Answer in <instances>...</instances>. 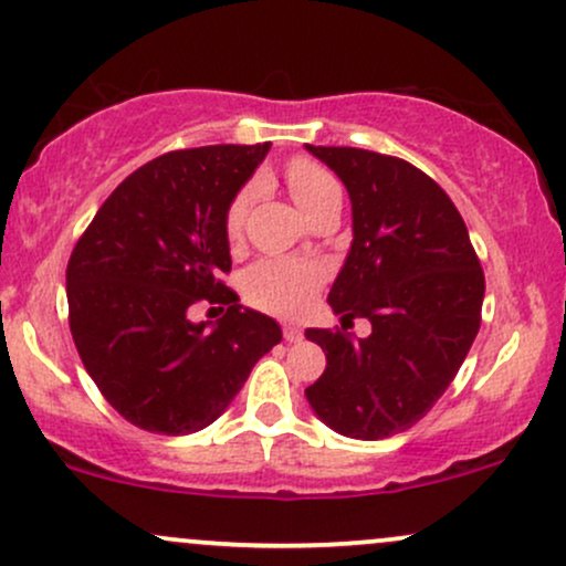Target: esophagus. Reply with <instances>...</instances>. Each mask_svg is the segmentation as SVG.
Listing matches in <instances>:
<instances>
[{
  "mask_svg": "<svg viewBox=\"0 0 566 566\" xmlns=\"http://www.w3.org/2000/svg\"><path fill=\"white\" fill-rule=\"evenodd\" d=\"M284 340L287 343H297L303 337V333H301V327H297V324H284Z\"/></svg>",
  "mask_w": 566,
  "mask_h": 566,
  "instance_id": "1",
  "label": "esophagus"
}]
</instances>
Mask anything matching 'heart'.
Segmentation results:
<instances>
[{
    "instance_id": "obj_1",
    "label": "heart",
    "mask_w": 566,
    "mask_h": 566,
    "mask_svg": "<svg viewBox=\"0 0 566 566\" xmlns=\"http://www.w3.org/2000/svg\"><path fill=\"white\" fill-rule=\"evenodd\" d=\"M292 199L301 205L305 216L316 210L322 201H327L333 193L340 191L337 180L329 175L319 161L297 157L292 159L284 170ZM255 199V186H244L237 197L231 199L229 212H226V233L231 239H239L244 229L247 210ZM322 269L301 258H263L252 263L242 276V295L244 301L255 308L274 311V314H295L301 311L311 292L319 287Z\"/></svg>"
}]
</instances>
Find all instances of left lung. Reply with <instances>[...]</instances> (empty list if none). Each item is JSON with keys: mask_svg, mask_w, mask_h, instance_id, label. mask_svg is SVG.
Instances as JSON below:
<instances>
[{"mask_svg": "<svg viewBox=\"0 0 566 566\" xmlns=\"http://www.w3.org/2000/svg\"><path fill=\"white\" fill-rule=\"evenodd\" d=\"M346 186L354 242L327 303L343 329H305L327 369L305 399L350 439L407 431L447 391L482 324L484 271L458 207L405 159L348 146H305ZM369 318L350 342L345 322Z\"/></svg>", "mask_w": 566, "mask_h": 566, "instance_id": "8db88e82", "label": "left lung"}]
</instances>
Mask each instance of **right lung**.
I'll return each mask as SVG.
<instances>
[{
  "mask_svg": "<svg viewBox=\"0 0 566 566\" xmlns=\"http://www.w3.org/2000/svg\"><path fill=\"white\" fill-rule=\"evenodd\" d=\"M271 143L201 146L148 161L116 186L66 269L82 365L122 418L165 437L201 431L242 391L282 327L239 305L226 212ZM229 304L193 325V302Z\"/></svg>",
  "mask_w": 566,
  "mask_h": 566,
  "instance_id": "obj_1",
  "label": "right lung"
}]
</instances>
